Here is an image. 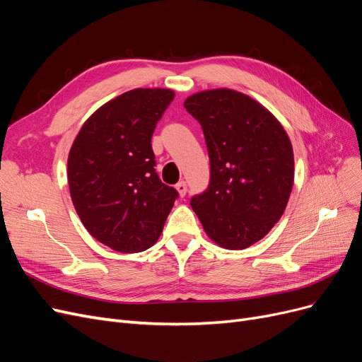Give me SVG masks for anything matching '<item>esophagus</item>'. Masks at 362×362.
<instances>
[{
    "label": "esophagus",
    "mask_w": 362,
    "mask_h": 362,
    "mask_svg": "<svg viewBox=\"0 0 362 362\" xmlns=\"http://www.w3.org/2000/svg\"><path fill=\"white\" fill-rule=\"evenodd\" d=\"M177 190H178L180 196H185V193H187V184H185V181H180L177 184Z\"/></svg>",
    "instance_id": "34e87169"
}]
</instances>
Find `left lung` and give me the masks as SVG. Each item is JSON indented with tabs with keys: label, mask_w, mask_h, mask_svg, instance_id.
<instances>
[{
	"label": "left lung",
	"mask_w": 362,
	"mask_h": 362,
	"mask_svg": "<svg viewBox=\"0 0 362 362\" xmlns=\"http://www.w3.org/2000/svg\"><path fill=\"white\" fill-rule=\"evenodd\" d=\"M202 127L210 184L190 199L213 242L226 249L257 243L286 210L294 180L290 139L278 119L247 95L205 90L184 103Z\"/></svg>",
	"instance_id": "8db88e82"
}]
</instances>
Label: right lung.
Wrapping results in <instances>:
<instances>
[{
	"label": "right lung",
	"mask_w": 362,
	"mask_h": 362,
	"mask_svg": "<svg viewBox=\"0 0 362 362\" xmlns=\"http://www.w3.org/2000/svg\"><path fill=\"white\" fill-rule=\"evenodd\" d=\"M170 89H134L86 120L68 158L71 198L87 231L117 252L149 249L178 192L154 169L151 139L173 101Z\"/></svg>",
	"instance_id": "obj_1"
}]
</instances>
